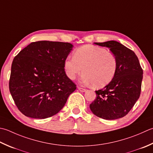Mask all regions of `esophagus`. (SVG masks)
I'll use <instances>...</instances> for the list:
<instances>
[{
	"label": "esophagus",
	"instance_id": "1",
	"mask_svg": "<svg viewBox=\"0 0 153 153\" xmlns=\"http://www.w3.org/2000/svg\"><path fill=\"white\" fill-rule=\"evenodd\" d=\"M77 89H78L80 91H82V92H85V91H86L85 89L82 88H80V87H77Z\"/></svg>",
	"mask_w": 153,
	"mask_h": 153
}]
</instances>
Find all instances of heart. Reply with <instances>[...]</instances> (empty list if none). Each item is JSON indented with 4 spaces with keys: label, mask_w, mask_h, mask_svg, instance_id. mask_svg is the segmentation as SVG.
<instances>
[{
    "label": "heart",
    "mask_w": 153,
    "mask_h": 153,
    "mask_svg": "<svg viewBox=\"0 0 153 153\" xmlns=\"http://www.w3.org/2000/svg\"><path fill=\"white\" fill-rule=\"evenodd\" d=\"M117 65V59L112 52L100 47L85 45L75 51L74 58H66L64 70L71 80L83 71L82 82L84 84L103 88L114 78Z\"/></svg>",
    "instance_id": "heart-1"
}]
</instances>
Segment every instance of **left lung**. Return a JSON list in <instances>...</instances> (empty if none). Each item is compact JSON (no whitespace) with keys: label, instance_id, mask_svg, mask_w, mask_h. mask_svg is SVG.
<instances>
[{"label":"left lung","instance_id":"1","mask_svg":"<svg viewBox=\"0 0 153 153\" xmlns=\"http://www.w3.org/2000/svg\"><path fill=\"white\" fill-rule=\"evenodd\" d=\"M107 47L117 57V70L108 85L96 93V99L89 105L94 115L107 120L123 117L133 108L141 91L143 69L135 53L117 41L95 42Z\"/></svg>","mask_w":153,"mask_h":153}]
</instances>
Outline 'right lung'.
Instances as JSON below:
<instances>
[{"label": "right lung", "mask_w": 153, "mask_h": 153, "mask_svg": "<svg viewBox=\"0 0 153 153\" xmlns=\"http://www.w3.org/2000/svg\"><path fill=\"white\" fill-rule=\"evenodd\" d=\"M68 42H32L14 57L9 90L20 111L28 117L46 119L57 114L76 89L64 70L72 50Z\"/></svg>", "instance_id": "right-lung-1"}]
</instances>
